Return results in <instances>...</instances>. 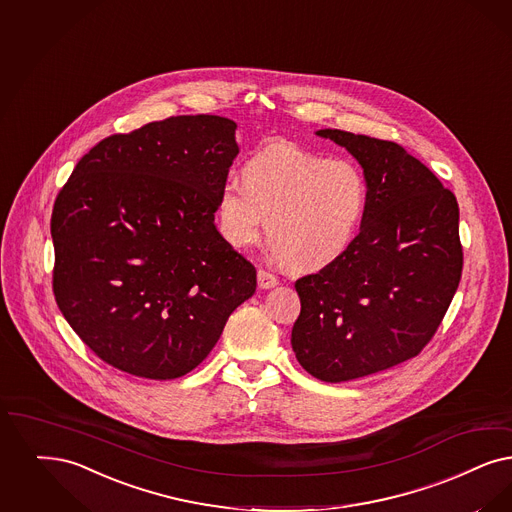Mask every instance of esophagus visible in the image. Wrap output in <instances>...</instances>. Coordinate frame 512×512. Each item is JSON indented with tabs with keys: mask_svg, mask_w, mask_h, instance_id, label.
Segmentation results:
<instances>
[{
	"mask_svg": "<svg viewBox=\"0 0 512 512\" xmlns=\"http://www.w3.org/2000/svg\"><path fill=\"white\" fill-rule=\"evenodd\" d=\"M257 282H259L261 289H270V287L278 286V278L274 274L266 272L263 268L257 272Z\"/></svg>",
	"mask_w": 512,
	"mask_h": 512,
	"instance_id": "34e87169",
	"label": "esophagus"
}]
</instances>
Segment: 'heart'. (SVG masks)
Masks as SVG:
<instances>
[{
    "mask_svg": "<svg viewBox=\"0 0 512 512\" xmlns=\"http://www.w3.org/2000/svg\"><path fill=\"white\" fill-rule=\"evenodd\" d=\"M242 177L217 198L230 246H253L266 223L274 257L293 270H320L352 246L368 207V181L352 160L278 141L255 152Z\"/></svg>",
    "mask_w": 512,
    "mask_h": 512,
    "instance_id": "b5f03b06",
    "label": "heart"
}]
</instances>
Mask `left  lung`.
I'll return each instance as SVG.
<instances>
[{"label": "left lung", "mask_w": 512, "mask_h": 512, "mask_svg": "<svg viewBox=\"0 0 512 512\" xmlns=\"http://www.w3.org/2000/svg\"><path fill=\"white\" fill-rule=\"evenodd\" d=\"M316 135L362 165L368 207L345 255L295 282L291 347L312 377L343 383L406 362L436 333L463 270L459 205L400 144L341 129Z\"/></svg>", "instance_id": "1"}]
</instances>
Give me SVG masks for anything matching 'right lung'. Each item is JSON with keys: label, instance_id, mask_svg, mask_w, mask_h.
<instances>
[{"label": "right lung", "instance_id": "1", "mask_svg": "<svg viewBox=\"0 0 512 512\" xmlns=\"http://www.w3.org/2000/svg\"><path fill=\"white\" fill-rule=\"evenodd\" d=\"M236 123L171 116L93 146L51 215L53 291L103 362L144 379L200 366L257 270L215 226Z\"/></svg>", "mask_w": 512, "mask_h": 512}]
</instances>
